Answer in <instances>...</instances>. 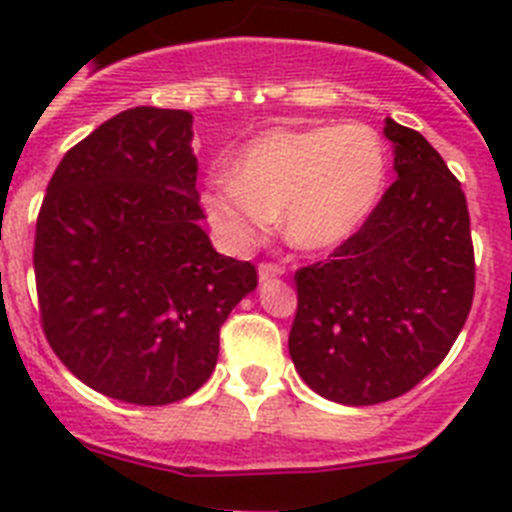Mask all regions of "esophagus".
I'll return each mask as SVG.
<instances>
[{
    "instance_id": "1",
    "label": "esophagus",
    "mask_w": 512,
    "mask_h": 512,
    "mask_svg": "<svg viewBox=\"0 0 512 512\" xmlns=\"http://www.w3.org/2000/svg\"><path fill=\"white\" fill-rule=\"evenodd\" d=\"M284 274V266H277V264H261L259 266V279L261 282H269V279H277Z\"/></svg>"
}]
</instances>
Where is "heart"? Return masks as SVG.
<instances>
[{
    "label": "heart",
    "instance_id": "heart-1",
    "mask_svg": "<svg viewBox=\"0 0 512 512\" xmlns=\"http://www.w3.org/2000/svg\"><path fill=\"white\" fill-rule=\"evenodd\" d=\"M387 176L382 135L364 122L271 128L241 148L233 174L207 179L202 210L235 251L264 241L279 217L289 246L325 253L369 223Z\"/></svg>",
    "mask_w": 512,
    "mask_h": 512
}]
</instances>
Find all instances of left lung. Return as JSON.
I'll use <instances>...</instances> for the list:
<instances>
[{
  "instance_id": "obj_1",
  "label": "left lung",
  "mask_w": 512,
  "mask_h": 512,
  "mask_svg": "<svg viewBox=\"0 0 512 512\" xmlns=\"http://www.w3.org/2000/svg\"><path fill=\"white\" fill-rule=\"evenodd\" d=\"M397 182L328 261L295 274L289 356L310 390L377 405L413 390L454 346L474 297L467 197L436 148L392 117Z\"/></svg>"
}]
</instances>
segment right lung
<instances>
[{"instance_id":"add662e5","label":"right lung","mask_w":512,"mask_h":512,"mask_svg":"<svg viewBox=\"0 0 512 512\" xmlns=\"http://www.w3.org/2000/svg\"><path fill=\"white\" fill-rule=\"evenodd\" d=\"M192 112L133 107L76 143L35 228L45 338L76 379L169 405L210 379L220 325L256 289L202 230Z\"/></svg>"}]
</instances>
